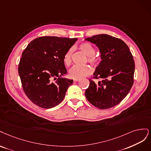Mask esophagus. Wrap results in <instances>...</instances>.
<instances>
[{
	"mask_svg": "<svg viewBox=\"0 0 151 151\" xmlns=\"http://www.w3.org/2000/svg\"><path fill=\"white\" fill-rule=\"evenodd\" d=\"M80 81V79H74L73 80L74 82H76V81Z\"/></svg>",
	"mask_w": 151,
	"mask_h": 151,
	"instance_id": "1",
	"label": "esophagus"
}]
</instances>
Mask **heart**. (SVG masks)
Returning <instances> with one entry per match:
<instances>
[{
    "instance_id": "obj_1",
    "label": "heart",
    "mask_w": 151,
    "mask_h": 151,
    "mask_svg": "<svg viewBox=\"0 0 151 151\" xmlns=\"http://www.w3.org/2000/svg\"><path fill=\"white\" fill-rule=\"evenodd\" d=\"M79 50L87 56V60L90 64L93 65H99L101 60V56L95 52V49L93 45L88 42H83L78 46ZM71 48L69 49L63 56V63L66 66H70L72 63ZM92 70L88 65L75 66L69 71L70 78L73 79H80L91 73Z\"/></svg>"
}]
</instances>
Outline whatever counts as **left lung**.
I'll return each instance as SVG.
<instances>
[{
	"instance_id": "1",
	"label": "left lung",
	"mask_w": 151,
	"mask_h": 151,
	"mask_svg": "<svg viewBox=\"0 0 151 151\" xmlns=\"http://www.w3.org/2000/svg\"><path fill=\"white\" fill-rule=\"evenodd\" d=\"M85 40L99 47L101 58L93 76L89 80L86 98L98 109L111 108L124 100L133 85V56L122 40L108 35H95ZM93 79L101 80L95 83Z\"/></svg>"
}]
</instances>
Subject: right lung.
<instances>
[{"instance_id":"obj_1","label":"right lung","mask_w":151,"mask_h":151,"mask_svg":"<svg viewBox=\"0 0 151 151\" xmlns=\"http://www.w3.org/2000/svg\"><path fill=\"white\" fill-rule=\"evenodd\" d=\"M76 40L40 37L32 41L22 52L18 73L24 93L34 104L51 109L64 99L73 81L61 78L67 72L63 58Z\"/></svg>"}]
</instances>
